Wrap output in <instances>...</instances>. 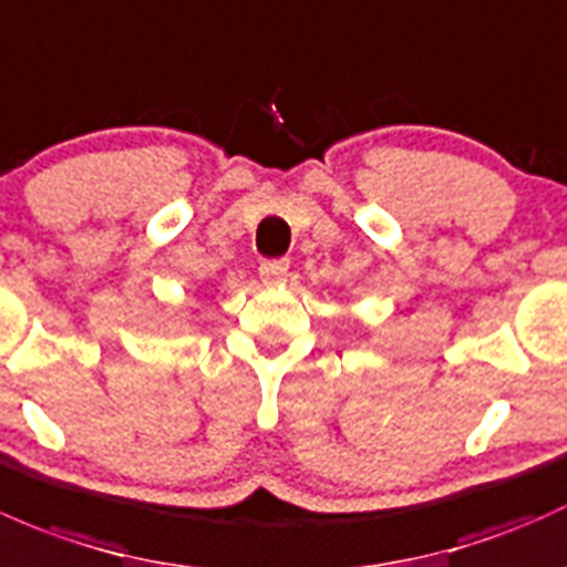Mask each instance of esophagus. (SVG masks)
Instances as JSON below:
<instances>
[{"mask_svg": "<svg viewBox=\"0 0 567 567\" xmlns=\"http://www.w3.org/2000/svg\"><path fill=\"white\" fill-rule=\"evenodd\" d=\"M259 276L265 284H281V281H286V276H289V261L286 259L261 261Z\"/></svg>", "mask_w": 567, "mask_h": 567, "instance_id": "obj_1", "label": "esophagus"}]
</instances>
